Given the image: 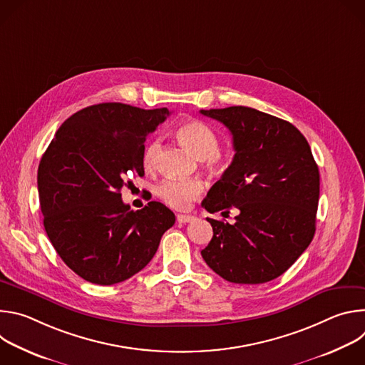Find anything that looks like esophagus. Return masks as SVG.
I'll return each mask as SVG.
<instances>
[{
  "instance_id": "obj_1",
  "label": "esophagus",
  "mask_w": 365,
  "mask_h": 365,
  "mask_svg": "<svg viewBox=\"0 0 365 365\" xmlns=\"http://www.w3.org/2000/svg\"><path fill=\"white\" fill-rule=\"evenodd\" d=\"M176 218H178L179 224H186V222H190L195 220L193 215H183V214H179Z\"/></svg>"
}]
</instances>
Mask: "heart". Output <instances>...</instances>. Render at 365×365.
<instances>
[{"label":"heart","mask_w":365,"mask_h":365,"mask_svg":"<svg viewBox=\"0 0 365 365\" xmlns=\"http://www.w3.org/2000/svg\"><path fill=\"white\" fill-rule=\"evenodd\" d=\"M178 137L196 158L205 159L207 166L220 165V137L206 123L199 120L186 121L179 125ZM160 150V137H154L147 143L143 154V163L147 169H153L158 165ZM202 192L203 183L196 179H165L155 187V195L169 206L176 207V210H186Z\"/></svg>","instance_id":"1"}]
</instances>
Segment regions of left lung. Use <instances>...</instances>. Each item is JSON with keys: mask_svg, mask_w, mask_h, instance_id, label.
Returning a JSON list of instances; mask_svg holds the SVG:
<instances>
[{"mask_svg": "<svg viewBox=\"0 0 365 365\" xmlns=\"http://www.w3.org/2000/svg\"><path fill=\"white\" fill-rule=\"evenodd\" d=\"M232 134L234 159L202 205L237 207L235 224L206 218L214 237L202 257L231 283L258 284L282 276L317 230L319 169L303 134L289 121L248 107L200 110ZM224 214V212H222Z\"/></svg>", "mask_w": 365, "mask_h": 365, "instance_id": "obj_1", "label": "left lung"}]
</instances>
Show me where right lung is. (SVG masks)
Here are the masks:
<instances>
[{
	"mask_svg": "<svg viewBox=\"0 0 365 365\" xmlns=\"http://www.w3.org/2000/svg\"><path fill=\"white\" fill-rule=\"evenodd\" d=\"M169 114L96 103L69 117L43 154L37 187L46 234L89 283L111 286L143 270L176 221L160 202L131 211L121 199L130 178L144 175L147 135Z\"/></svg>",
	"mask_w": 365,
	"mask_h": 365,
	"instance_id": "add662e5",
	"label": "right lung"
}]
</instances>
